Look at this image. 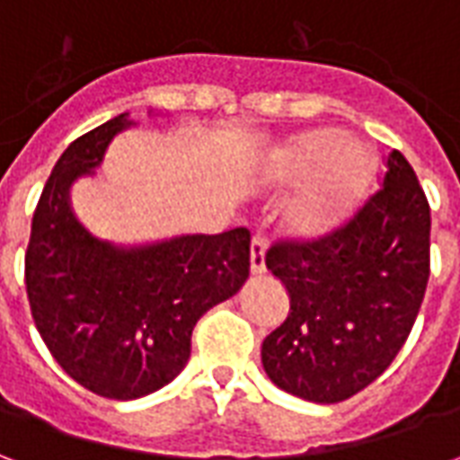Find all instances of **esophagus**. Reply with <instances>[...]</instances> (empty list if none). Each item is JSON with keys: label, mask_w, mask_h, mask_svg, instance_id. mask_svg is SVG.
I'll list each match as a JSON object with an SVG mask.
<instances>
[{"label": "esophagus", "mask_w": 460, "mask_h": 460, "mask_svg": "<svg viewBox=\"0 0 460 460\" xmlns=\"http://www.w3.org/2000/svg\"><path fill=\"white\" fill-rule=\"evenodd\" d=\"M266 270V239L256 234L251 241V273L261 276Z\"/></svg>", "instance_id": "1"}]
</instances>
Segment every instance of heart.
Returning <instances> with one entry per match:
<instances>
[{
	"instance_id": "heart-1",
	"label": "heart",
	"mask_w": 460,
	"mask_h": 460,
	"mask_svg": "<svg viewBox=\"0 0 460 460\" xmlns=\"http://www.w3.org/2000/svg\"><path fill=\"white\" fill-rule=\"evenodd\" d=\"M375 172V155L347 140L345 130L318 128L296 135L270 164L276 180H308L286 209V229L300 239L338 231L367 199Z\"/></svg>"
}]
</instances>
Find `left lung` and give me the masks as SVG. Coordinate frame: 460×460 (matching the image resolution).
<instances>
[{"mask_svg":"<svg viewBox=\"0 0 460 460\" xmlns=\"http://www.w3.org/2000/svg\"><path fill=\"white\" fill-rule=\"evenodd\" d=\"M431 211L411 164L386 155L382 190L342 229L310 243H276L266 269L290 313L261 347L276 386L315 404L345 402L392 365L429 283Z\"/></svg>","mask_w":460,"mask_h":460,"instance_id":"8db88e82","label":"left lung"}]
</instances>
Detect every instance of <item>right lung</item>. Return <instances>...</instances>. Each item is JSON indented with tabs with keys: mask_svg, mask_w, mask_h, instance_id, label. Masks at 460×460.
I'll return each instance as SVG.
<instances>
[{
	"mask_svg": "<svg viewBox=\"0 0 460 460\" xmlns=\"http://www.w3.org/2000/svg\"><path fill=\"white\" fill-rule=\"evenodd\" d=\"M132 125L120 113L66 147L36 204L26 249V296L49 352L88 392L120 402L180 375L197 320L236 296L251 266L246 229L128 246L85 229L71 187L95 177L108 145Z\"/></svg>",
	"mask_w": 460,
	"mask_h": 460,
	"instance_id": "add662e5",
	"label": "right lung"
}]
</instances>
